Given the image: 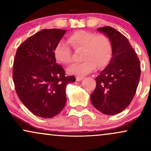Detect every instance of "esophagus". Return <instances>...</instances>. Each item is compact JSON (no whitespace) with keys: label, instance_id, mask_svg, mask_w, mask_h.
I'll use <instances>...</instances> for the list:
<instances>
[{"label":"esophagus","instance_id":"1","mask_svg":"<svg viewBox=\"0 0 151 151\" xmlns=\"http://www.w3.org/2000/svg\"><path fill=\"white\" fill-rule=\"evenodd\" d=\"M83 79H84V77H81V76H77V77H76V79H77V81L82 80Z\"/></svg>","mask_w":151,"mask_h":151}]
</instances>
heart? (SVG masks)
<instances>
[{"mask_svg":"<svg viewBox=\"0 0 151 151\" xmlns=\"http://www.w3.org/2000/svg\"><path fill=\"white\" fill-rule=\"evenodd\" d=\"M68 42L74 49L81 51L80 63L74 64L68 72L77 75H85L96 68L108 65L112 56V43L104 34H97L87 30H77L70 35ZM55 58L60 63L70 65L72 62V52L64 40L58 41L54 48Z\"/></svg>","mask_w":151,"mask_h":151,"instance_id":"obj_1","label":"heart"}]
</instances>
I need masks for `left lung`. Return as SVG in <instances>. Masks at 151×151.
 <instances>
[{
  "mask_svg": "<svg viewBox=\"0 0 151 151\" xmlns=\"http://www.w3.org/2000/svg\"><path fill=\"white\" fill-rule=\"evenodd\" d=\"M112 43L110 63L96 78V88L91 94L93 106L106 115L121 113L131 104L136 92L141 64L129 40L110 27H99Z\"/></svg>",
  "mask_w": 151,
  "mask_h": 151,
  "instance_id": "8db88e82",
  "label": "left lung"
}]
</instances>
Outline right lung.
Returning <instances> with one entry per match:
<instances>
[{"mask_svg": "<svg viewBox=\"0 0 151 151\" xmlns=\"http://www.w3.org/2000/svg\"><path fill=\"white\" fill-rule=\"evenodd\" d=\"M65 32L60 29L39 31L24 41L15 54V91L22 103L39 117L58 115L67 102L66 86L76 80L74 76L66 75L54 55V48Z\"/></svg>", "mask_w": 151, "mask_h": 151, "instance_id": "right-lung-1", "label": "right lung"}]
</instances>
